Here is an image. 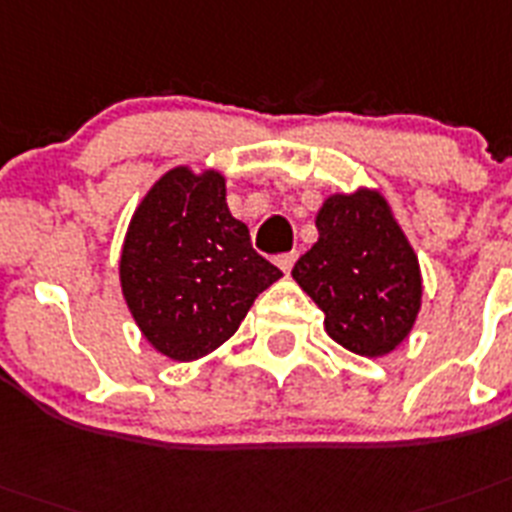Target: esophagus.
I'll return each mask as SVG.
<instances>
[{"label":"esophagus","instance_id":"esophagus-1","mask_svg":"<svg viewBox=\"0 0 512 512\" xmlns=\"http://www.w3.org/2000/svg\"><path fill=\"white\" fill-rule=\"evenodd\" d=\"M278 263V268L283 270V273H291V268H294V263H296V252H289V255H281L276 260Z\"/></svg>","mask_w":512,"mask_h":512}]
</instances>
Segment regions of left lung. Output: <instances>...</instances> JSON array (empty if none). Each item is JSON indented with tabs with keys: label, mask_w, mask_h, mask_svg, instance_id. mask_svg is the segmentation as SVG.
<instances>
[{
	"label": "left lung",
	"mask_w": 512,
	"mask_h": 512,
	"mask_svg": "<svg viewBox=\"0 0 512 512\" xmlns=\"http://www.w3.org/2000/svg\"><path fill=\"white\" fill-rule=\"evenodd\" d=\"M317 242L291 276L325 312V330L359 356H385L409 336L422 307V270L388 200L375 190L330 195Z\"/></svg>",
	"instance_id": "8db88e82"
}]
</instances>
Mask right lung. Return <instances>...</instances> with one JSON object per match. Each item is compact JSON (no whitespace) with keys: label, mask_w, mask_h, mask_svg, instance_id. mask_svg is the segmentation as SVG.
<instances>
[{"label":"right lung","mask_w":512,"mask_h":512,"mask_svg":"<svg viewBox=\"0 0 512 512\" xmlns=\"http://www.w3.org/2000/svg\"><path fill=\"white\" fill-rule=\"evenodd\" d=\"M281 276L231 216L223 174L190 166L166 171L150 187L119 260L137 328L174 362H195L229 341L257 294Z\"/></svg>","instance_id":"add662e5"}]
</instances>
